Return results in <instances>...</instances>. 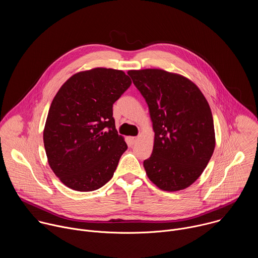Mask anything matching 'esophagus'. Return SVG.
Wrapping results in <instances>:
<instances>
[{"mask_svg":"<svg viewBox=\"0 0 258 258\" xmlns=\"http://www.w3.org/2000/svg\"><path fill=\"white\" fill-rule=\"evenodd\" d=\"M137 140H138L137 137H131V138H130V141H131V144H132V145H134V144L137 142Z\"/></svg>","mask_w":258,"mask_h":258,"instance_id":"esophagus-1","label":"esophagus"}]
</instances>
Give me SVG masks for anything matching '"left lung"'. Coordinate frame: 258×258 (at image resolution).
<instances>
[{"instance_id":"left-lung-1","label":"left lung","mask_w":258,"mask_h":258,"mask_svg":"<svg viewBox=\"0 0 258 258\" xmlns=\"http://www.w3.org/2000/svg\"><path fill=\"white\" fill-rule=\"evenodd\" d=\"M127 75L149 107L155 133L151 156L144 160L150 180L163 191L188 188L207 166L215 147L209 104L187 78L162 69Z\"/></svg>"}]
</instances>
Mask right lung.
<instances>
[{
  "instance_id": "add662e5",
  "label": "right lung",
  "mask_w": 258,
  "mask_h": 258,
  "mask_svg": "<svg viewBox=\"0 0 258 258\" xmlns=\"http://www.w3.org/2000/svg\"><path fill=\"white\" fill-rule=\"evenodd\" d=\"M131 85L122 70L98 67L76 73L54 97L44 145L50 167L68 188L95 191L113 176L127 145L112 107Z\"/></svg>"
}]
</instances>
